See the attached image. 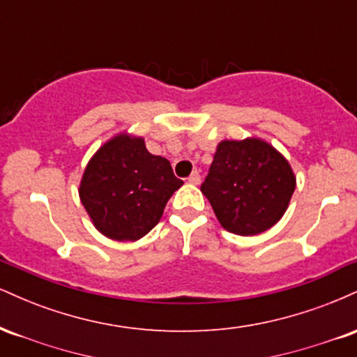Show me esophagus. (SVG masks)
I'll return each mask as SVG.
<instances>
[{"instance_id":"34e87169","label":"esophagus","mask_w":357,"mask_h":357,"mask_svg":"<svg viewBox=\"0 0 357 357\" xmlns=\"http://www.w3.org/2000/svg\"><path fill=\"white\" fill-rule=\"evenodd\" d=\"M199 181H202V178H199L198 171H195V173L188 178V183H191V184H199Z\"/></svg>"}]
</instances>
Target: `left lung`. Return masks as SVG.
Segmentation results:
<instances>
[{
	"instance_id": "left-lung-1",
	"label": "left lung",
	"mask_w": 357,
	"mask_h": 357,
	"mask_svg": "<svg viewBox=\"0 0 357 357\" xmlns=\"http://www.w3.org/2000/svg\"><path fill=\"white\" fill-rule=\"evenodd\" d=\"M296 190L289 161L267 141H221L202 192L227 231L253 236L284 216Z\"/></svg>"
}]
</instances>
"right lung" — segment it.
Instances as JSON below:
<instances>
[{"label":"right lung","mask_w":357,"mask_h":357,"mask_svg":"<svg viewBox=\"0 0 357 357\" xmlns=\"http://www.w3.org/2000/svg\"><path fill=\"white\" fill-rule=\"evenodd\" d=\"M181 186L166 158L151 154L142 137L121 132L92 155L79 196L102 235L136 241L159 223L166 203Z\"/></svg>","instance_id":"right-lung-1"}]
</instances>
